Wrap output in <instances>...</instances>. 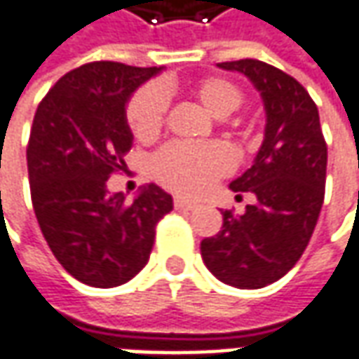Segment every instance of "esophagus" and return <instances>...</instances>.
<instances>
[{"mask_svg":"<svg viewBox=\"0 0 359 359\" xmlns=\"http://www.w3.org/2000/svg\"><path fill=\"white\" fill-rule=\"evenodd\" d=\"M175 208H177V210H194V208H196V203H191V201H187V198L177 196V198H175Z\"/></svg>","mask_w":359,"mask_h":359,"instance_id":"1","label":"esophagus"}]
</instances>
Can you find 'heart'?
<instances>
[{"label": "heart", "instance_id": "1", "mask_svg": "<svg viewBox=\"0 0 359 359\" xmlns=\"http://www.w3.org/2000/svg\"><path fill=\"white\" fill-rule=\"evenodd\" d=\"M192 97L215 118H226L242 105L241 87L224 77H204L191 85ZM167 113V95L161 87H144L133 95L127 105V125L135 139L149 142L163 129ZM153 175L179 194H201L218 177L230 170L229 153L215 142L189 144L170 142L153 156Z\"/></svg>", "mask_w": 359, "mask_h": 359}]
</instances>
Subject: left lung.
I'll return each instance as SVG.
<instances>
[{
	"label": "left lung",
	"instance_id": "1",
	"mask_svg": "<svg viewBox=\"0 0 359 359\" xmlns=\"http://www.w3.org/2000/svg\"><path fill=\"white\" fill-rule=\"evenodd\" d=\"M218 67L250 79L266 127L252 167L230 182L234 192H252L256 203L244 215L224 210L222 230L201 242V254L220 282L256 290L282 278L310 242L324 203L327 147L318 107L294 77L258 59Z\"/></svg>",
	"mask_w": 359,
	"mask_h": 359
}]
</instances>
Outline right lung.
Masks as SVG:
<instances>
[{
	"label": "right lung",
	"mask_w": 359,
	"mask_h": 359,
	"mask_svg": "<svg viewBox=\"0 0 359 359\" xmlns=\"http://www.w3.org/2000/svg\"><path fill=\"white\" fill-rule=\"evenodd\" d=\"M163 67L95 61L69 71L45 95L27 144L32 203L59 264L95 288L129 282L149 262L155 226L172 196L142 187L133 203L109 192L133 147L127 103Z\"/></svg>",
	"instance_id": "1"
}]
</instances>
